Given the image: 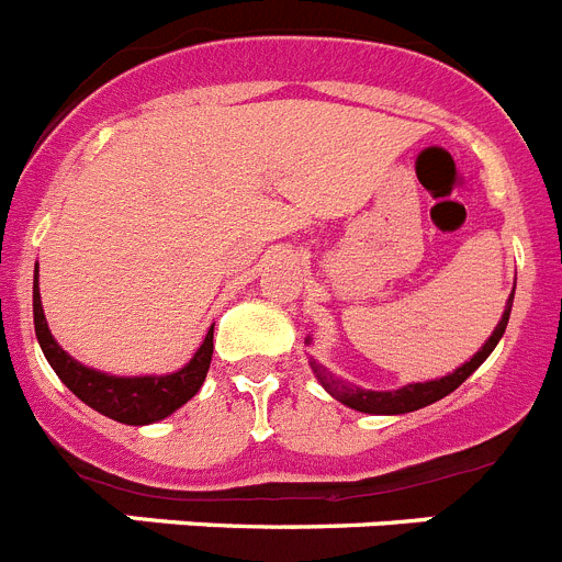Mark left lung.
Listing matches in <instances>:
<instances>
[{
    "label": "left lung",
    "instance_id": "left-lung-1",
    "mask_svg": "<svg viewBox=\"0 0 562 562\" xmlns=\"http://www.w3.org/2000/svg\"><path fill=\"white\" fill-rule=\"evenodd\" d=\"M513 297H515V290H513V295H509V301H506L504 317H501L498 326H495L493 337H490V340L481 346L479 355H473V360L464 362V366H461V369H456L453 374L441 376V380L414 382V385H405V389H400V391H360V389H349V385H340V382H337L335 376L326 374V371L321 369L317 362H312V371H315V376L321 380V385H324V389L329 391L335 400H340L342 405H349V408L362 411V414H411V411L425 408V405H430V402L441 400V396H448L450 391L459 389L461 382L473 374L481 362L490 357V351L498 346L501 335H504L506 324H509Z\"/></svg>",
    "mask_w": 562,
    "mask_h": 562
}]
</instances>
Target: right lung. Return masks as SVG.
<instances>
[{"label": "right lung", "mask_w": 562, "mask_h": 562, "mask_svg": "<svg viewBox=\"0 0 562 562\" xmlns=\"http://www.w3.org/2000/svg\"><path fill=\"white\" fill-rule=\"evenodd\" d=\"M33 324H36V337L42 342L44 357L56 369V374L61 376L64 385L78 400L87 402L89 408H95L98 414L109 416L114 422H123V425H151V422L166 419L168 414L182 408L202 389L207 369H211L213 329L207 331L205 342L196 349L191 362L177 374L109 376L95 369H87V366L72 360L49 335L42 310V295H38V267L36 278H33Z\"/></svg>", "instance_id": "right-lung-1"}]
</instances>
